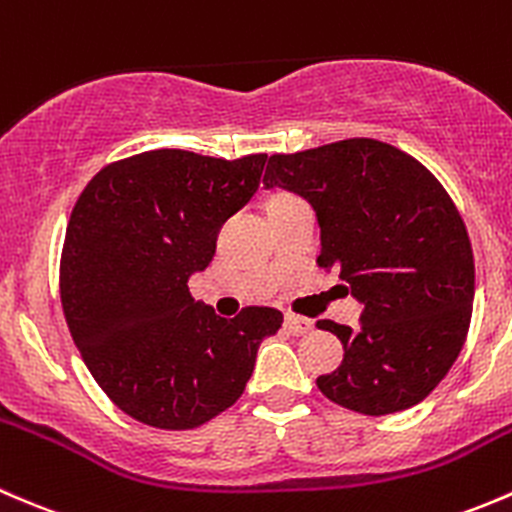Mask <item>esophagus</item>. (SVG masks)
I'll return each mask as SVG.
<instances>
[{"mask_svg":"<svg viewBox=\"0 0 512 512\" xmlns=\"http://www.w3.org/2000/svg\"><path fill=\"white\" fill-rule=\"evenodd\" d=\"M286 328H288V333H291V335H305V333H310V330H313V323H310L308 318H303V315L288 313L286 315Z\"/></svg>","mask_w":512,"mask_h":512,"instance_id":"obj_1","label":"esophagus"}]
</instances>
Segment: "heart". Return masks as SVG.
<instances>
[{"mask_svg": "<svg viewBox=\"0 0 512 512\" xmlns=\"http://www.w3.org/2000/svg\"><path fill=\"white\" fill-rule=\"evenodd\" d=\"M286 199H293V194H288V192H276L271 197V202H268V207H273V204H281V202H286Z\"/></svg>", "mask_w": 512, "mask_h": 512, "instance_id": "1", "label": "heart"}]
</instances>
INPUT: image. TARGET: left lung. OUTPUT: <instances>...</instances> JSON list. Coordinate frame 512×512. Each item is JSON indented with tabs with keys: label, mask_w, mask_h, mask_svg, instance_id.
Returning a JSON list of instances; mask_svg holds the SVG:
<instances>
[{
	"label": "left lung",
	"mask_w": 512,
	"mask_h": 512,
	"mask_svg": "<svg viewBox=\"0 0 512 512\" xmlns=\"http://www.w3.org/2000/svg\"><path fill=\"white\" fill-rule=\"evenodd\" d=\"M263 184L308 199L318 266L365 305L357 330L318 320L345 347L342 365L318 377L320 392L367 416L429 397L466 342L476 291L471 239L444 184L372 138L271 155Z\"/></svg>",
	"instance_id": "left-lung-1"
}]
</instances>
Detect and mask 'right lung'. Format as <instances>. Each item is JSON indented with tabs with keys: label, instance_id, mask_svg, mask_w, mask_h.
<instances>
[{
	"label": "right lung",
	"instance_id": "right-lung-1",
	"mask_svg": "<svg viewBox=\"0 0 512 512\" xmlns=\"http://www.w3.org/2000/svg\"><path fill=\"white\" fill-rule=\"evenodd\" d=\"M266 155L150 150L110 162L78 197L61 251L68 330L110 402L167 431L197 429L244 394L283 313L214 315L189 293L217 234L251 202Z\"/></svg>",
	"mask_w": 512,
	"mask_h": 512
}]
</instances>
